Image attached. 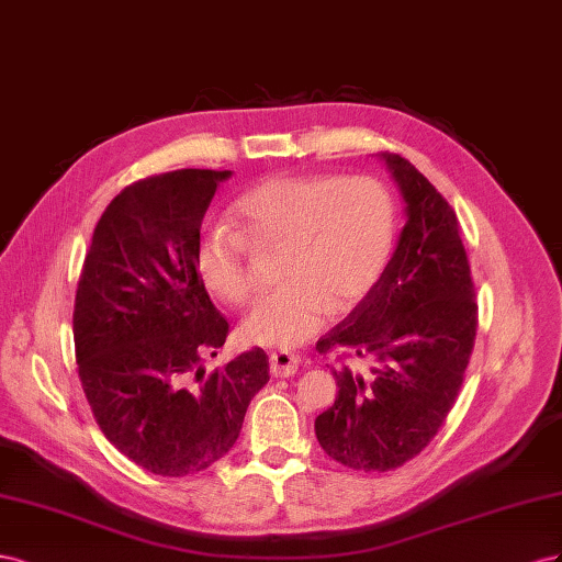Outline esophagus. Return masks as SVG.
<instances>
[{
	"instance_id": "obj_1",
	"label": "esophagus",
	"mask_w": 562,
	"mask_h": 562,
	"mask_svg": "<svg viewBox=\"0 0 562 562\" xmlns=\"http://www.w3.org/2000/svg\"><path fill=\"white\" fill-rule=\"evenodd\" d=\"M301 364V358L292 350L270 352V372L276 376H292Z\"/></svg>"
}]
</instances>
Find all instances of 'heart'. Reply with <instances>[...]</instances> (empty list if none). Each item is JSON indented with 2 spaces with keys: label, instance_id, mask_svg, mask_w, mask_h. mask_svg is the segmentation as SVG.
I'll list each match as a JSON object with an SVG mask.
<instances>
[{
  "label": "heart",
  "instance_id": "1",
  "mask_svg": "<svg viewBox=\"0 0 562 562\" xmlns=\"http://www.w3.org/2000/svg\"><path fill=\"white\" fill-rule=\"evenodd\" d=\"M226 223L204 226L192 263L200 282L231 306L256 292L249 243L286 245L278 292L261 299L243 323L259 346H299L323 327L331 306L348 311L372 292L391 259L397 206L374 176H272L245 190Z\"/></svg>",
  "mask_w": 562,
  "mask_h": 562
}]
</instances>
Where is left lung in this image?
<instances>
[{"label": "left lung", "instance_id": "obj_1", "mask_svg": "<svg viewBox=\"0 0 562 562\" xmlns=\"http://www.w3.org/2000/svg\"><path fill=\"white\" fill-rule=\"evenodd\" d=\"M407 223L383 276L317 352L372 362L331 367L334 405L315 419L323 450L352 471H391L436 438L454 407L475 344L477 301L457 214L405 157L383 153Z\"/></svg>", "mask_w": 562, "mask_h": 562}]
</instances>
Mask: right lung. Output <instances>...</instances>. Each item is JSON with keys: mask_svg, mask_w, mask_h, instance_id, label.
<instances>
[{"mask_svg": "<svg viewBox=\"0 0 562 562\" xmlns=\"http://www.w3.org/2000/svg\"><path fill=\"white\" fill-rule=\"evenodd\" d=\"M231 171L179 169L126 186L95 223L77 282V372L93 419L155 475L183 477L228 454L251 397L268 383L254 348L206 374L228 323L192 251L206 206Z\"/></svg>", "mask_w": 562, "mask_h": 562, "instance_id": "add662e5", "label": "right lung"}]
</instances>
